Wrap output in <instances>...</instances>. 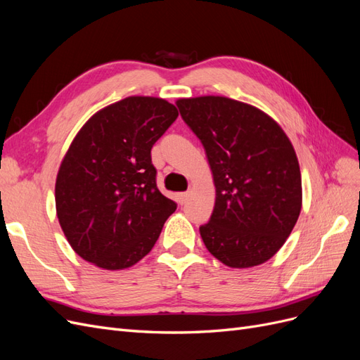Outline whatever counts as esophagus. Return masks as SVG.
<instances>
[{
	"label": "esophagus",
	"instance_id": "1",
	"mask_svg": "<svg viewBox=\"0 0 360 360\" xmlns=\"http://www.w3.org/2000/svg\"><path fill=\"white\" fill-rule=\"evenodd\" d=\"M189 200V192H181V193H179V202L183 205V204H186V201Z\"/></svg>",
	"mask_w": 360,
	"mask_h": 360
}]
</instances>
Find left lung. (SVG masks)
<instances>
[{
	"label": "left lung",
	"instance_id": "8db88e82",
	"mask_svg": "<svg viewBox=\"0 0 360 360\" xmlns=\"http://www.w3.org/2000/svg\"><path fill=\"white\" fill-rule=\"evenodd\" d=\"M216 188L210 221L200 226L209 252L228 267L266 263L291 234L302 209L296 151L284 130L258 108L222 96L180 99Z\"/></svg>",
	"mask_w": 360,
	"mask_h": 360
}]
</instances>
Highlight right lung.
<instances>
[{
  "instance_id": "1",
  "label": "right lung",
  "mask_w": 360,
  "mask_h": 360,
  "mask_svg": "<svg viewBox=\"0 0 360 360\" xmlns=\"http://www.w3.org/2000/svg\"><path fill=\"white\" fill-rule=\"evenodd\" d=\"M177 117L167 101L130 96L96 112L72 141L56 207L64 236L85 261L122 270L155 246L177 204L158 189L151 147Z\"/></svg>"
}]
</instances>
